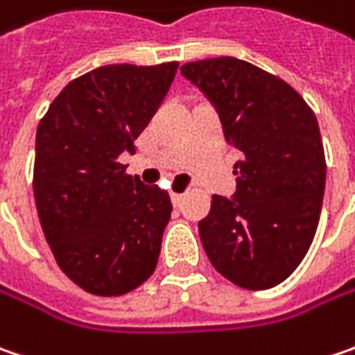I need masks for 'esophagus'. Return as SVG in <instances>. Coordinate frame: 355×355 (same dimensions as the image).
<instances>
[{
	"instance_id": "1",
	"label": "esophagus",
	"mask_w": 355,
	"mask_h": 355,
	"mask_svg": "<svg viewBox=\"0 0 355 355\" xmlns=\"http://www.w3.org/2000/svg\"><path fill=\"white\" fill-rule=\"evenodd\" d=\"M169 198H171V204L180 205L182 204V200H184V193H171Z\"/></svg>"
}]
</instances>
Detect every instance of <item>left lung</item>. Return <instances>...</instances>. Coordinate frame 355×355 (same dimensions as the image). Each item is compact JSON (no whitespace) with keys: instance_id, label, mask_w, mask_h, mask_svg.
Segmentation results:
<instances>
[{"instance_id":"8db88e82","label":"left lung","mask_w":355,"mask_h":355,"mask_svg":"<svg viewBox=\"0 0 355 355\" xmlns=\"http://www.w3.org/2000/svg\"><path fill=\"white\" fill-rule=\"evenodd\" d=\"M239 151L238 189L214 196L200 238L211 266L245 290H268L300 266L315 236L326 189L320 125L286 81L236 58L182 65Z\"/></svg>"}]
</instances>
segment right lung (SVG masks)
<instances>
[{
    "mask_svg": "<svg viewBox=\"0 0 355 355\" xmlns=\"http://www.w3.org/2000/svg\"><path fill=\"white\" fill-rule=\"evenodd\" d=\"M180 63L103 65L63 87L35 133L33 196L63 274L85 292L121 295L155 270L171 216L166 189L125 175Z\"/></svg>",
    "mask_w": 355,
    "mask_h": 355,
    "instance_id": "1",
    "label": "right lung"
}]
</instances>
